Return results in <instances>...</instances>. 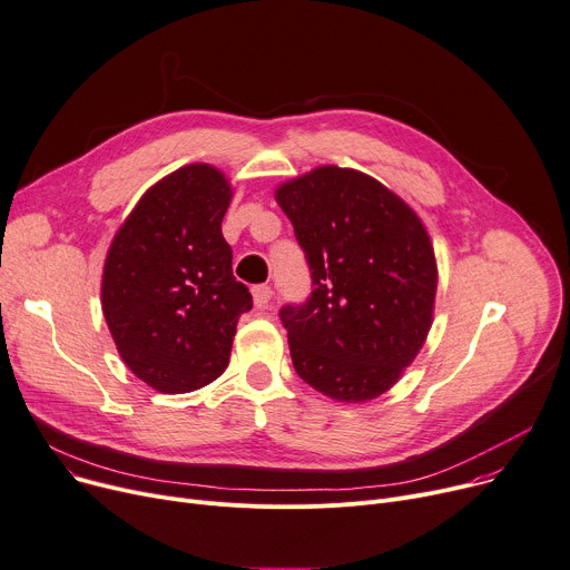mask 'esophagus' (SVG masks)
<instances>
[{
  "label": "esophagus",
  "mask_w": 570,
  "mask_h": 570,
  "mask_svg": "<svg viewBox=\"0 0 570 570\" xmlns=\"http://www.w3.org/2000/svg\"><path fill=\"white\" fill-rule=\"evenodd\" d=\"M252 297H254L256 309H265V307L271 305V299H273V288L268 284H258V286L252 288Z\"/></svg>",
  "instance_id": "1"
}]
</instances>
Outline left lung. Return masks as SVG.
I'll use <instances>...</instances> for the list:
<instances>
[{
    "mask_svg": "<svg viewBox=\"0 0 570 570\" xmlns=\"http://www.w3.org/2000/svg\"><path fill=\"white\" fill-rule=\"evenodd\" d=\"M312 271L305 305H286L297 375L362 403L399 383L433 323L438 265L416 213L357 169L323 165L275 193Z\"/></svg>",
    "mask_w": 570,
    "mask_h": 570,
    "instance_id": "1",
    "label": "left lung"
}]
</instances>
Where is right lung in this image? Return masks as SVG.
I'll list each match as a JSON object with an SVG mask.
<instances>
[{"mask_svg":"<svg viewBox=\"0 0 570 570\" xmlns=\"http://www.w3.org/2000/svg\"><path fill=\"white\" fill-rule=\"evenodd\" d=\"M232 197L219 169L185 165L146 189L109 245L102 314L121 360L158 392H195L219 377L252 309L222 236Z\"/></svg>","mask_w":570,"mask_h":570,"instance_id":"1","label":"right lung"}]
</instances>
